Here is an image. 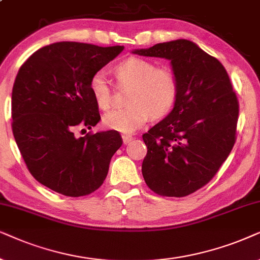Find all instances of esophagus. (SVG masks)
Instances as JSON below:
<instances>
[{
	"mask_svg": "<svg viewBox=\"0 0 260 260\" xmlns=\"http://www.w3.org/2000/svg\"><path fill=\"white\" fill-rule=\"evenodd\" d=\"M132 140H133V137L132 136H122V141H123L124 145L129 144Z\"/></svg>",
	"mask_w": 260,
	"mask_h": 260,
	"instance_id": "1",
	"label": "esophagus"
}]
</instances>
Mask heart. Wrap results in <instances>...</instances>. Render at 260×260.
Masks as SVG:
<instances>
[{
	"label": "heart",
	"instance_id": "obj_1",
	"mask_svg": "<svg viewBox=\"0 0 260 260\" xmlns=\"http://www.w3.org/2000/svg\"><path fill=\"white\" fill-rule=\"evenodd\" d=\"M117 79L133 86L123 109L110 110L103 116V124L120 133H133L147 122L150 116L161 117L174 107L178 83L168 69H157L154 63L131 57L115 68ZM90 91L101 109L110 107V86L105 71H98L90 79Z\"/></svg>",
	"mask_w": 260,
	"mask_h": 260
}]
</instances>
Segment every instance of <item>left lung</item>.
Segmentation results:
<instances>
[{"mask_svg": "<svg viewBox=\"0 0 260 260\" xmlns=\"http://www.w3.org/2000/svg\"><path fill=\"white\" fill-rule=\"evenodd\" d=\"M170 61L178 83L174 108L143 136L141 171L158 195L183 197L212 179L235 143L239 105L223 65L186 39L137 48Z\"/></svg>", "mask_w": 260, "mask_h": 260, "instance_id": "obj_1", "label": "left lung"}]
</instances>
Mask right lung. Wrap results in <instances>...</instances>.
<instances>
[{
	"mask_svg": "<svg viewBox=\"0 0 260 260\" xmlns=\"http://www.w3.org/2000/svg\"><path fill=\"white\" fill-rule=\"evenodd\" d=\"M60 41L44 46L20 68L12 92L13 134L34 178L61 195L98 190L122 140L116 131L77 138V127L101 120L90 79L123 51Z\"/></svg>",
	"mask_w": 260,
	"mask_h": 260,
	"instance_id": "right-lung-1",
	"label": "right lung"
}]
</instances>
